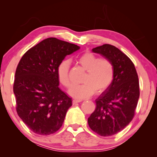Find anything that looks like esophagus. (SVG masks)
Listing matches in <instances>:
<instances>
[{"label":"esophagus","mask_w":157,"mask_h":157,"mask_svg":"<svg viewBox=\"0 0 157 157\" xmlns=\"http://www.w3.org/2000/svg\"><path fill=\"white\" fill-rule=\"evenodd\" d=\"M81 101H78V100H73V105H75L76 103H78V102H80Z\"/></svg>","instance_id":"esophagus-1"}]
</instances>
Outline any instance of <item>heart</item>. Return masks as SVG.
Instances as JSON below:
<instances>
[{"label": "heart", "mask_w": 157, "mask_h": 157, "mask_svg": "<svg viewBox=\"0 0 157 157\" xmlns=\"http://www.w3.org/2000/svg\"><path fill=\"white\" fill-rule=\"evenodd\" d=\"M77 62L87 73L82 85H72L69 94L77 99L88 98L94 92L100 94L106 90L111 84L114 75V69L111 61L105 59H99L90 52H86L77 58ZM70 62L63 60L58 65L56 74L59 82L65 86H69V72Z\"/></svg>", "instance_id": "b5f03b06"}]
</instances>
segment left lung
Masks as SVG:
<instances>
[{
	"label": "left lung",
	"instance_id": "obj_1",
	"mask_svg": "<svg viewBox=\"0 0 157 157\" xmlns=\"http://www.w3.org/2000/svg\"><path fill=\"white\" fill-rule=\"evenodd\" d=\"M111 61L114 75L108 88L96 99L88 119L90 128L102 136L117 134L132 121L140 96L138 76L134 63L115 46L103 44L92 50Z\"/></svg>",
	"mask_w": 157,
	"mask_h": 157
}]
</instances>
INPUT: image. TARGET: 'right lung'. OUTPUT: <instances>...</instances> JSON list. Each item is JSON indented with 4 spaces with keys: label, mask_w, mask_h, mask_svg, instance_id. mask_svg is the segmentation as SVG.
Segmentation results:
<instances>
[{
    "label": "right lung",
    "mask_w": 157,
    "mask_h": 157,
    "mask_svg": "<svg viewBox=\"0 0 157 157\" xmlns=\"http://www.w3.org/2000/svg\"><path fill=\"white\" fill-rule=\"evenodd\" d=\"M79 46L48 38L29 49L17 67L16 110L33 132L47 136L61 128L72 100L59 88L58 65Z\"/></svg>",
    "instance_id": "right-lung-1"
}]
</instances>
